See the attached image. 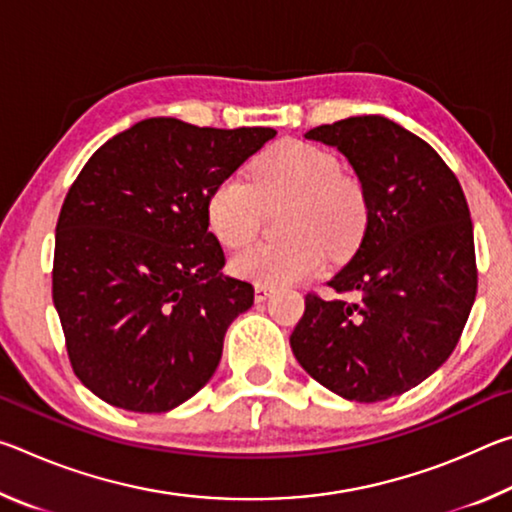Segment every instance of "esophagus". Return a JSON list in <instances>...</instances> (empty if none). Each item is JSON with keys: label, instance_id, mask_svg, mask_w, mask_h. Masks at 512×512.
I'll list each match as a JSON object with an SVG mask.
<instances>
[{"label": "esophagus", "instance_id": "34e87169", "mask_svg": "<svg viewBox=\"0 0 512 512\" xmlns=\"http://www.w3.org/2000/svg\"><path fill=\"white\" fill-rule=\"evenodd\" d=\"M271 293H273L271 287H262V284H257V287H255V302L268 300V298H271Z\"/></svg>", "mask_w": 512, "mask_h": 512}]
</instances>
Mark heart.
I'll list each match as a JSON object with an SVG mask.
<instances>
[{"mask_svg":"<svg viewBox=\"0 0 512 512\" xmlns=\"http://www.w3.org/2000/svg\"><path fill=\"white\" fill-rule=\"evenodd\" d=\"M287 203L280 232L287 239L257 244L230 259L237 277L282 287L314 275L329 255H350L368 223L361 180L334 153L307 142H282L253 162L250 183L228 176L207 196V225L223 246H246L262 223V205Z\"/></svg>","mask_w":512,"mask_h":512,"instance_id":"b5f03b06","label":"heart"}]
</instances>
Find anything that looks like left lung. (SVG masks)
<instances>
[{"mask_svg":"<svg viewBox=\"0 0 512 512\" xmlns=\"http://www.w3.org/2000/svg\"><path fill=\"white\" fill-rule=\"evenodd\" d=\"M339 151L368 196L357 253L309 293L291 350L318 384L350 402H381L433 375L454 352L476 298L470 207L443 158L379 115L311 128Z\"/></svg>","mask_w":512,"mask_h":512,"instance_id":"obj_1","label":"left lung"}]
</instances>
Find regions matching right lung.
<instances>
[{
    "label": "right lung",
    "mask_w": 512,
    "mask_h": 512,
    "mask_svg": "<svg viewBox=\"0 0 512 512\" xmlns=\"http://www.w3.org/2000/svg\"><path fill=\"white\" fill-rule=\"evenodd\" d=\"M273 137L151 117L94 151L69 187L54 307L76 377L103 402L164 413L214 375L255 289L223 273L207 196Z\"/></svg>",
    "instance_id": "add662e5"
}]
</instances>
